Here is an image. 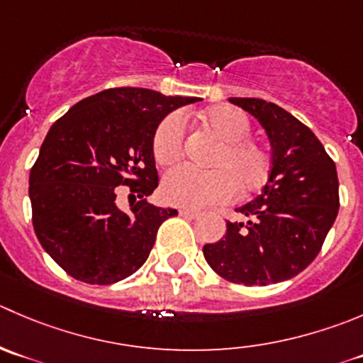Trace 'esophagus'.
Segmentation results:
<instances>
[{
  "label": "esophagus",
  "instance_id": "esophagus-1",
  "mask_svg": "<svg viewBox=\"0 0 363 363\" xmlns=\"http://www.w3.org/2000/svg\"><path fill=\"white\" fill-rule=\"evenodd\" d=\"M179 214L184 218H191V220H195V218H199L202 213L195 209H188V207H182V209H179Z\"/></svg>",
  "mask_w": 363,
  "mask_h": 363
}]
</instances>
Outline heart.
Instances as JSON below:
<instances>
[{
  "label": "heart",
  "mask_w": 363,
  "mask_h": 363,
  "mask_svg": "<svg viewBox=\"0 0 363 363\" xmlns=\"http://www.w3.org/2000/svg\"><path fill=\"white\" fill-rule=\"evenodd\" d=\"M196 121L220 143L209 160L213 170L182 167L168 172L161 193L168 203L181 207H203L225 202L238 189L239 195L257 191L271 174V156L264 145L248 138L250 121L241 110L214 106L196 115ZM186 129L179 113H170L157 124L152 138L154 157L170 167L184 156Z\"/></svg>",
  "instance_id": "obj_1"
}]
</instances>
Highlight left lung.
Segmentation results:
<instances>
[{
  "label": "left lung",
  "instance_id": "left-lung-1",
  "mask_svg": "<svg viewBox=\"0 0 363 363\" xmlns=\"http://www.w3.org/2000/svg\"><path fill=\"white\" fill-rule=\"evenodd\" d=\"M260 122L271 143V174L260 195L238 207L246 223L203 246L207 264L225 280L269 286L289 280L318 257L339 213V179L318 136L284 108L230 97Z\"/></svg>",
  "mask_w": 363,
  "mask_h": 363
}]
</instances>
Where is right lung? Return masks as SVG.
Here are the masks:
<instances>
[{
    "label": "right lung",
    "mask_w": 363,
    "mask_h": 363,
    "mask_svg": "<svg viewBox=\"0 0 363 363\" xmlns=\"http://www.w3.org/2000/svg\"><path fill=\"white\" fill-rule=\"evenodd\" d=\"M196 101L110 88L51 125L30 172L31 220L42 248L70 277L110 286L143 266L157 228L177 214L147 202L160 181L154 131L170 111ZM118 185L137 193L129 211L116 206Z\"/></svg>",
    "instance_id": "obj_1"
}]
</instances>
